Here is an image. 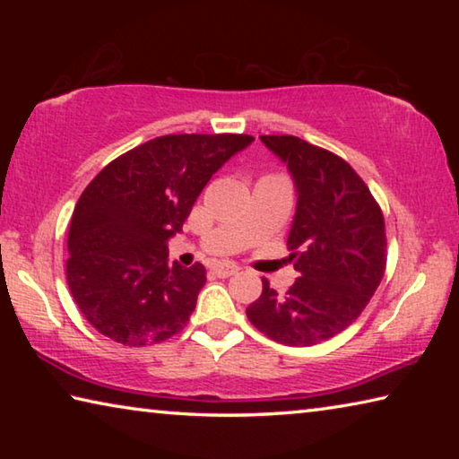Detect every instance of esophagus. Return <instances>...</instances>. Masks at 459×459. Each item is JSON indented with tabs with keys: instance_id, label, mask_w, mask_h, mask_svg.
Wrapping results in <instances>:
<instances>
[{
	"instance_id": "1",
	"label": "esophagus",
	"mask_w": 459,
	"mask_h": 459,
	"mask_svg": "<svg viewBox=\"0 0 459 459\" xmlns=\"http://www.w3.org/2000/svg\"><path fill=\"white\" fill-rule=\"evenodd\" d=\"M237 271H238V267L235 265V263H222V265L212 267V273L216 277H230V275H235Z\"/></svg>"
}]
</instances>
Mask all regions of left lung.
<instances>
[{
  "mask_svg": "<svg viewBox=\"0 0 459 459\" xmlns=\"http://www.w3.org/2000/svg\"><path fill=\"white\" fill-rule=\"evenodd\" d=\"M298 186V212L287 248L299 277L263 291L247 317L285 346H314L346 330L367 307L386 269L385 216L352 166L295 135H261Z\"/></svg>",
  "mask_w": 459,
  "mask_h": 459,
  "instance_id": "8db88e82",
  "label": "left lung"
}]
</instances>
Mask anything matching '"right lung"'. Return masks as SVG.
Masks as SVG:
<instances>
[{"label": "right lung", "mask_w": 459, "mask_h": 459, "mask_svg": "<svg viewBox=\"0 0 459 459\" xmlns=\"http://www.w3.org/2000/svg\"><path fill=\"white\" fill-rule=\"evenodd\" d=\"M243 134L150 139L107 164L76 202L68 230L66 281L74 304L123 346L158 344L186 328L206 283L202 263H168V238Z\"/></svg>", "instance_id": "obj_1"}]
</instances>
